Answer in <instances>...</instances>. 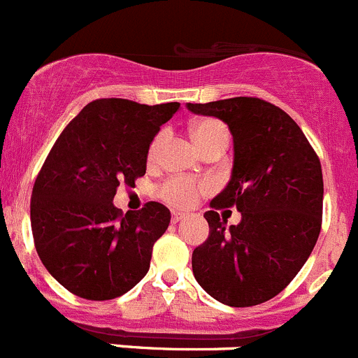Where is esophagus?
I'll use <instances>...</instances> for the list:
<instances>
[{
	"label": "esophagus",
	"instance_id": "34e87169",
	"mask_svg": "<svg viewBox=\"0 0 358 358\" xmlns=\"http://www.w3.org/2000/svg\"><path fill=\"white\" fill-rule=\"evenodd\" d=\"M186 217L185 213H172V223H179V221H182Z\"/></svg>",
	"mask_w": 358,
	"mask_h": 358
}]
</instances>
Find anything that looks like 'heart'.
<instances>
[{"instance_id":"obj_1","label":"heart","mask_w":358,"mask_h":358,"mask_svg":"<svg viewBox=\"0 0 358 358\" xmlns=\"http://www.w3.org/2000/svg\"><path fill=\"white\" fill-rule=\"evenodd\" d=\"M192 135L200 151H203L207 145H210L220 137H228L227 128H224L223 122L213 117L200 119V121L193 122ZM163 138H165L163 131L152 138L151 145H149V159H155L158 156L159 148L163 144ZM200 189H202V186L199 182L192 181V179H186V177H170V179H166L159 186L158 195L162 196V200H165L166 203H170L173 207H192L196 202V199H199Z\"/></svg>"}]
</instances>
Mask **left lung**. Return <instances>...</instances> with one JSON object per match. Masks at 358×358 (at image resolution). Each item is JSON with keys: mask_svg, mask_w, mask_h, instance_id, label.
I'll return each mask as SVG.
<instances>
[{"mask_svg": "<svg viewBox=\"0 0 358 358\" xmlns=\"http://www.w3.org/2000/svg\"><path fill=\"white\" fill-rule=\"evenodd\" d=\"M193 114L227 122L234 169L227 188L203 217L209 237L195 248L200 287L232 308H250L288 287L311 255L322 228L323 176L315 149L285 110L260 98L188 103ZM243 216L227 229L217 210Z\"/></svg>", "mask_w": 358, "mask_h": 358, "instance_id": "left-lung-1", "label": "left lung"}]
</instances>
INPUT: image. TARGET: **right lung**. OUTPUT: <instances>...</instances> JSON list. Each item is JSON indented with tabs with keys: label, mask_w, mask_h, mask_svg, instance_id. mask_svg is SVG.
<instances>
[{
	"label": "right lung",
	"mask_w": 358,
	"mask_h": 358,
	"mask_svg": "<svg viewBox=\"0 0 358 358\" xmlns=\"http://www.w3.org/2000/svg\"><path fill=\"white\" fill-rule=\"evenodd\" d=\"M177 101L100 98L75 115L50 149L31 193L36 253L57 283L87 301L119 297L148 274L170 210L148 202L122 216L119 185L135 186L159 126Z\"/></svg>",
	"instance_id": "right-lung-1"
}]
</instances>
